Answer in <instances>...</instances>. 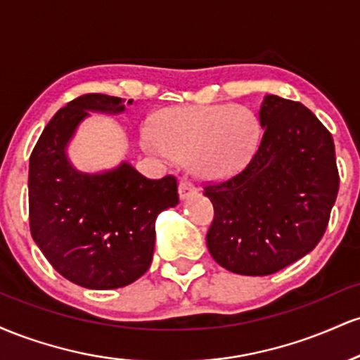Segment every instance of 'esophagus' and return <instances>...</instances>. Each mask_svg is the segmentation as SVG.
<instances>
[{
    "instance_id": "obj_1",
    "label": "esophagus",
    "mask_w": 360,
    "mask_h": 360,
    "mask_svg": "<svg viewBox=\"0 0 360 360\" xmlns=\"http://www.w3.org/2000/svg\"><path fill=\"white\" fill-rule=\"evenodd\" d=\"M196 194V188L188 181H181L179 183V198L181 200H189V198Z\"/></svg>"
}]
</instances>
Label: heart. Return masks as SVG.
Returning a JSON list of instances; mask_svg holds the SVG:
<instances>
[{
	"instance_id": "heart-1",
	"label": "heart",
	"mask_w": 360,
	"mask_h": 360,
	"mask_svg": "<svg viewBox=\"0 0 360 360\" xmlns=\"http://www.w3.org/2000/svg\"><path fill=\"white\" fill-rule=\"evenodd\" d=\"M262 139L254 110L242 105H181L160 110L152 131L142 135L147 152L164 160L186 159L200 179H229L250 164Z\"/></svg>"
}]
</instances>
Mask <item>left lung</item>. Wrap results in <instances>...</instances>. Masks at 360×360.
Masks as SVG:
<instances>
[{"instance_id":"1","label":"left lung","mask_w":360,"mask_h":360,"mask_svg":"<svg viewBox=\"0 0 360 360\" xmlns=\"http://www.w3.org/2000/svg\"><path fill=\"white\" fill-rule=\"evenodd\" d=\"M259 120L249 166L205 188L214 208L210 254L242 276L274 274L315 249L338 193L333 139L307 106L267 94Z\"/></svg>"}]
</instances>
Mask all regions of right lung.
Masks as SVG:
<instances>
[{
    "label": "right lung",
    "mask_w": 360,
    "mask_h": 360,
    "mask_svg": "<svg viewBox=\"0 0 360 360\" xmlns=\"http://www.w3.org/2000/svg\"><path fill=\"white\" fill-rule=\"evenodd\" d=\"M89 111L120 115L125 101L84 94L47 123L28 166L30 230L65 279L88 289H117L150 267L155 218L174 208L179 194L174 176L147 179L127 160L103 172L74 167L68 147Z\"/></svg>",
    "instance_id": "right-lung-1"
}]
</instances>
